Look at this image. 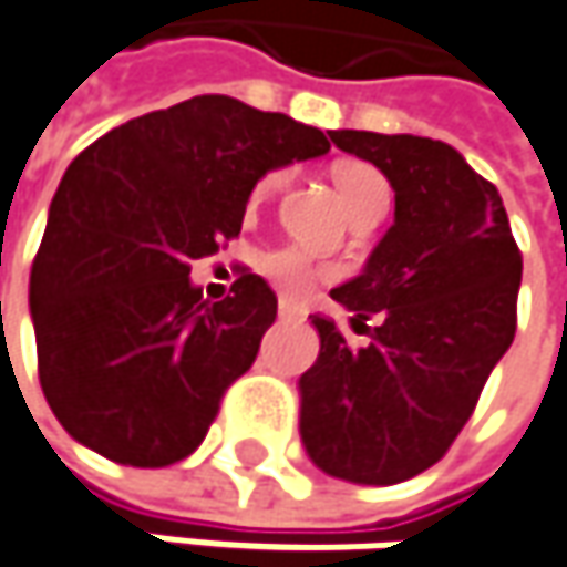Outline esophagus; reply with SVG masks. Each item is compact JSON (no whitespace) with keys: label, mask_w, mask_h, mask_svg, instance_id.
<instances>
[{"label":"esophagus","mask_w":567,"mask_h":567,"mask_svg":"<svg viewBox=\"0 0 567 567\" xmlns=\"http://www.w3.org/2000/svg\"><path fill=\"white\" fill-rule=\"evenodd\" d=\"M298 315H301V311H298V308H295L288 298H282V301H279V317H282V320H295Z\"/></svg>","instance_id":"obj_1"}]
</instances>
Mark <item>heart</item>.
<instances>
[{"instance_id": "heart-1", "label": "heart", "mask_w": 567, "mask_h": 567, "mask_svg": "<svg viewBox=\"0 0 567 567\" xmlns=\"http://www.w3.org/2000/svg\"><path fill=\"white\" fill-rule=\"evenodd\" d=\"M282 173L266 176L259 183V195L276 192L282 185ZM333 185H337V195H340V202L350 212L352 220L369 215V212H384L388 202H391V188L384 183V176L369 163H337L333 166ZM262 269L288 295H301V291H308L315 285V279L327 276L323 269H317L311 262V256H305L301 250H291V247L269 252Z\"/></svg>"}]
</instances>
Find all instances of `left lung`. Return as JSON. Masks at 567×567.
<instances>
[{
	"instance_id": "8db88e82",
	"label": "left lung",
	"mask_w": 567,
	"mask_h": 567,
	"mask_svg": "<svg viewBox=\"0 0 567 567\" xmlns=\"http://www.w3.org/2000/svg\"><path fill=\"white\" fill-rule=\"evenodd\" d=\"M330 141L382 169L394 224L330 291L355 333L375 320L372 343L355 350L333 320L311 317L320 352L298 379V433L330 478L398 484L446 455L511 350L523 259L497 188L455 147L375 131Z\"/></svg>"
}]
</instances>
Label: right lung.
<instances>
[{"label": "right lung", "mask_w": 567, "mask_h": 567, "mask_svg": "<svg viewBox=\"0 0 567 567\" xmlns=\"http://www.w3.org/2000/svg\"><path fill=\"white\" fill-rule=\"evenodd\" d=\"M327 151L320 127L195 95L121 124L70 163L28 305L44 398L76 443L134 468L202 446L279 301L256 272L212 301L188 262L240 234L266 173Z\"/></svg>", "instance_id": "1"}]
</instances>
